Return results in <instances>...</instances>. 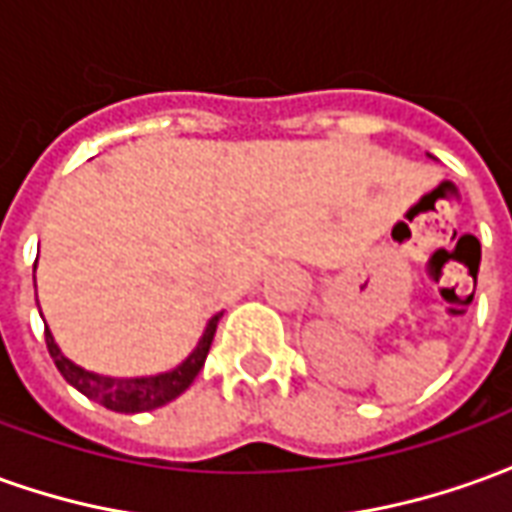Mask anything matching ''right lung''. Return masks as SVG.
<instances>
[{
	"label": "right lung",
	"mask_w": 512,
	"mask_h": 512,
	"mask_svg": "<svg viewBox=\"0 0 512 512\" xmlns=\"http://www.w3.org/2000/svg\"><path fill=\"white\" fill-rule=\"evenodd\" d=\"M219 327V316L210 318L202 341L196 346L194 352L188 355V360L177 366L174 371L166 374H157V377H138V380H113V377H99L94 371H85V368L74 366L69 357L57 349L55 338L49 327H44L46 335V349L55 360L57 371L63 374V380L74 385L77 391L85 393L88 399H94L107 410H116V413H144V410H155V407L169 405L171 399H177L191 382L196 380V374L202 371L210 352V343Z\"/></svg>",
	"instance_id": "obj_1"
}]
</instances>
